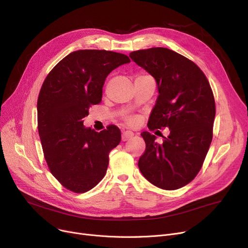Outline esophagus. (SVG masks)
Returning a JSON list of instances; mask_svg holds the SVG:
<instances>
[{"label":"esophagus","mask_w":248,"mask_h":248,"mask_svg":"<svg viewBox=\"0 0 248 248\" xmlns=\"http://www.w3.org/2000/svg\"><path fill=\"white\" fill-rule=\"evenodd\" d=\"M134 134L131 132V131H125L122 134V140L125 141V140H128L131 138H133Z\"/></svg>","instance_id":"1"}]
</instances>
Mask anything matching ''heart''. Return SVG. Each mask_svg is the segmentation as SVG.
I'll use <instances>...</instances> for the list:
<instances>
[{
  "label": "heart",
  "instance_id": "obj_1",
  "mask_svg": "<svg viewBox=\"0 0 248 248\" xmlns=\"http://www.w3.org/2000/svg\"><path fill=\"white\" fill-rule=\"evenodd\" d=\"M139 77H140V76H139ZM126 122H127L128 124L133 125V124H136V119H135V117H132V116H127L126 117Z\"/></svg>",
  "mask_w": 248,
  "mask_h": 248
}]
</instances>
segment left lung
Instances as JSON below:
<instances>
[{
    "label": "left lung",
    "mask_w": 248,
    "mask_h": 248,
    "mask_svg": "<svg viewBox=\"0 0 248 248\" xmlns=\"http://www.w3.org/2000/svg\"><path fill=\"white\" fill-rule=\"evenodd\" d=\"M129 57L158 85L148 127L170 129L162 144L149 132L140 134L146 151L140 171L161 189L184 187L199 173L212 141L215 100L209 81L193 61L168 48L138 50Z\"/></svg>",
    "instance_id": "obj_1"
}]
</instances>
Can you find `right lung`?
Segmentation results:
<instances>
[{
	"label": "right lung",
	"instance_id": "obj_1",
	"mask_svg": "<svg viewBox=\"0 0 248 248\" xmlns=\"http://www.w3.org/2000/svg\"><path fill=\"white\" fill-rule=\"evenodd\" d=\"M129 58L107 50H78L58 62L42 84L37 101L38 132L49 170L74 193L95 187L108 170V155L121 142L120 128L100 133L83 125L98 104L108 75Z\"/></svg>",
	"mask_w": 248,
	"mask_h": 248
}]
</instances>
